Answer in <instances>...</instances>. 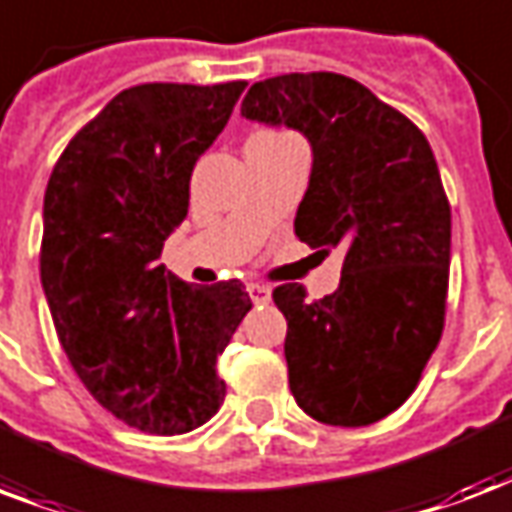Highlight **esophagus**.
Listing matches in <instances>:
<instances>
[{"mask_svg": "<svg viewBox=\"0 0 512 512\" xmlns=\"http://www.w3.org/2000/svg\"><path fill=\"white\" fill-rule=\"evenodd\" d=\"M247 292L252 303H257V306H265L271 300V287H265V284H249Z\"/></svg>", "mask_w": 512, "mask_h": 512, "instance_id": "esophagus-1", "label": "esophagus"}]
</instances>
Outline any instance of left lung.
I'll return each instance as SVG.
<instances>
[{
	"label": "left lung",
	"instance_id": "8db88e82",
	"mask_svg": "<svg viewBox=\"0 0 512 512\" xmlns=\"http://www.w3.org/2000/svg\"><path fill=\"white\" fill-rule=\"evenodd\" d=\"M241 115L306 136L314 163L295 236L346 249L333 295L273 290L292 397L333 427L381 421L411 397L446 319L451 206L427 136L335 72L268 77Z\"/></svg>",
	"mask_w": 512,
	"mask_h": 512
}]
</instances>
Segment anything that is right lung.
Segmentation results:
<instances>
[{
    "label": "right lung",
    "mask_w": 512,
    "mask_h": 512,
    "mask_svg": "<svg viewBox=\"0 0 512 512\" xmlns=\"http://www.w3.org/2000/svg\"><path fill=\"white\" fill-rule=\"evenodd\" d=\"M244 88L120 91L66 144L45 190L39 276L58 341L88 392L150 435L220 411L217 360L252 308L239 279L195 287L158 263L187 217L195 161Z\"/></svg>",
    "instance_id": "1"
}]
</instances>
